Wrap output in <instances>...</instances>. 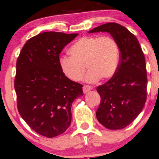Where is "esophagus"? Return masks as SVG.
Masks as SVG:
<instances>
[{
  "mask_svg": "<svg viewBox=\"0 0 159 159\" xmlns=\"http://www.w3.org/2000/svg\"><path fill=\"white\" fill-rule=\"evenodd\" d=\"M92 89L93 88L91 87V86H89V85H84L83 86V91H84V94H86V93H88L89 91H91Z\"/></svg>",
  "mask_w": 159,
  "mask_h": 159,
  "instance_id": "34e87169",
  "label": "esophagus"
}]
</instances>
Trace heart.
<instances>
[{
  "instance_id": "1",
  "label": "heart",
  "mask_w": 159,
  "mask_h": 159,
  "mask_svg": "<svg viewBox=\"0 0 159 159\" xmlns=\"http://www.w3.org/2000/svg\"><path fill=\"white\" fill-rule=\"evenodd\" d=\"M70 56H61L58 65L65 77L80 81L85 71L86 81L94 83L109 79L118 70L120 49L117 41L110 36L83 37L70 47Z\"/></svg>"
}]
</instances>
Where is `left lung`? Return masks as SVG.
<instances>
[{
  "label": "left lung",
  "mask_w": 159,
  "mask_h": 159,
  "mask_svg": "<svg viewBox=\"0 0 159 159\" xmlns=\"http://www.w3.org/2000/svg\"><path fill=\"white\" fill-rule=\"evenodd\" d=\"M96 32L109 33L118 43L121 55L115 75L97 88L101 103L96 117L106 129H122L137 118L146 102L145 56L137 38L119 24H105L89 33Z\"/></svg>",
  "instance_id": "8db88e82"
}]
</instances>
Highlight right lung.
<instances>
[{"label": "right lung", "instance_id": "add662e5", "mask_svg": "<svg viewBox=\"0 0 159 159\" xmlns=\"http://www.w3.org/2000/svg\"><path fill=\"white\" fill-rule=\"evenodd\" d=\"M78 34L48 31L30 38L16 65L14 89L17 109L35 132L53 138L71 122V105L83 95L82 84L65 77L59 54Z\"/></svg>", "mask_w": 159, "mask_h": 159}]
</instances>
